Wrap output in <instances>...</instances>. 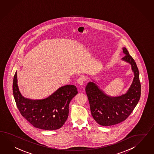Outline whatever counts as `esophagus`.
Segmentation results:
<instances>
[{
  "instance_id": "34e87169",
  "label": "esophagus",
  "mask_w": 154,
  "mask_h": 154,
  "mask_svg": "<svg viewBox=\"0 0 154 154\" xmlns=\"http://www.w3.org/2000/svg\"><path fill=\"white\" fill-rule=\"evenodd\" d=\"M85 79L84 78H83V77H81V78H79V79L77 80V83H78V84L79 85H81V86H82L83 85V83H84V82H85Z\"/></svg>"
}]
</instances>
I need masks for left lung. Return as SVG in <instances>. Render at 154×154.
Wrapping results in <instances>:
<instances>
[{"instance_id": "left-lung-1", "label": "left lung", "mask_w": 154, "mask_h": 154, "mask_svg": "<svg viewBox=\"0 0 154 154\" xmlns=\"http://www.w3.org/2000/svg\"><path fill=\"white\" fill-rule=\"evenodd\" d=\"M122 50L125 56L122 60L131 64L134 73L132 82L126 94L116 97L109 96L99 88L95 81L89 82L86 86L91 115L101 126L114 125L126 120L135 109L141 96L138 68L127 49L123 47Z\"/></svg>"}]
</instances>
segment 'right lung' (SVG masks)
Listing matches in <instances>:
<instances>
[{"instance_id":"add662e5","label":"right lung","mask_w":154,"mask_h":154,"mask_svg":"<svg viewBox=\"0 0 154 154\" xmlns=\"http://www.w3.org/2000/svg\"><path fill=\"white\" fill-rule=\"evenodd\" d=\"M13 92L19 112L35 128L54 130L61 128L67 119L69 104L78 94L74 85L61 87L49 97L32 100L23 96L18 86L17 73L13 82Z\"/></svg>"}]
</instances>
